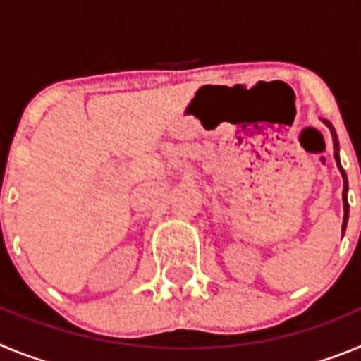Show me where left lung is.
I'll return each instance as SVG.
<instances>
[{
    "instance_id": "obj_1",
    "label": "left lung",
    "mask_w": 361,
    "mask_h": 361,
    "mask_svg": "<svg viewBox=\"0 0 361 361\" xmlns=\"http://www.w3.org/2000/svg\"><path fill=\"white\" fill-rule=\"evenodd\" d=\"M327 126H329L331 133H333V142H334V159H336V164L338 168H340V171H342V177H343V209H345V215H343V226H342V231H345V226H347V219H349V202H347V175L345 171H343L342 164H340V157H338V137H336V132H334L333 124L329 123V121H324Z\"/></svg>"
}]
</instances>
